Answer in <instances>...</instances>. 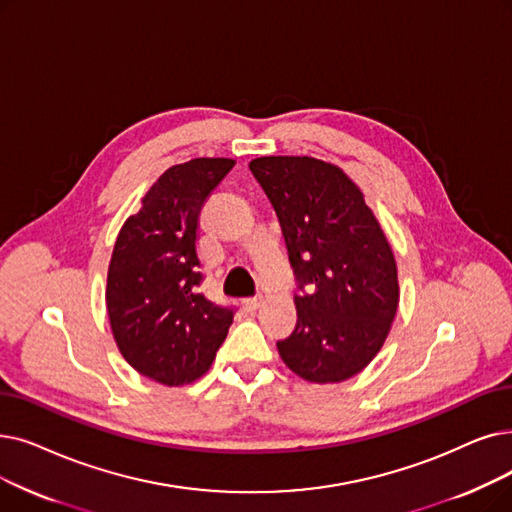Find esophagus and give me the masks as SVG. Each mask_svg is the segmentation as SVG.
Segmentation results:
<instances>
[{"label": "esophagus", "instance_id": "34e87169", "mask_svg": "<svg viewBox=\"0 0 512 512\" xmlns=\"http://www.w3.org/2000/svg\"><path fill=\"white\" fill-rule=\"evenodd\" d=\"M261 303H263V295H257V297H251V299H244L242 301V305H244V309H247V311H255Z\"/></svg>", "mask_w": 512, "mask_h": 512}]
</instances>
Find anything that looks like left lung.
<instances>
[{
	"mask_svg": "<svg viewBox=\"0 0 512 512\" xmlns=\"http://www.w3.org/2000/svg\"><path fill=\"white\" fill-rule=\"evenodd\" d=\"M280 219L299 284L297 326L278 341L284 364L311 383H341L381 351L397 311V268L364 194L311 157L249 163Z\"/></svg>",
	"mask_w": 512,
	"mask_h": 512,
	"instance_id": "obj_1",
	"label": "left lung"
}]
</instances>
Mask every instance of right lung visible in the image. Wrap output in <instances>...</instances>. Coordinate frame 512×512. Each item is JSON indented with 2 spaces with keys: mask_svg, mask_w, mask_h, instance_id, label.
I'll return each mask as SVG.
<instances>
[{
  "mask_svg": "<svg viewBox=\"0 0 512 512\" xmlns=\"http://www.w3.org/2000/svg\"><path fill=\"white\" fill-rule=\"evenodd\" d=\"M232 159H192L167 169L119 232L106 307L123 358L148 379L177 387L205 374L236 307L201 291L198 219Z\"/></svg>",
  "mask_w": 512,
  "mask_h": 512,
  "instance_id": "right-lung-1",
  "label": "right lung"
}]
</instances>
